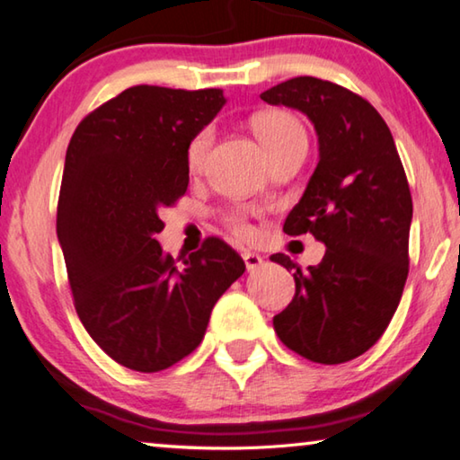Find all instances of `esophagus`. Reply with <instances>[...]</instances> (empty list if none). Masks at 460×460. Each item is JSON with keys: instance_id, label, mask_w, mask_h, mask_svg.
<instances>
[{"instance_id": "1", "label": "esophagus", "mask_w": 460, "mask_h": 460, "mask_svg": "<svg viewBox=\"0 0 460 460\" xmlns=\"http://www.w3.org/2000/svg\"><path fill=\"white\" fill-rule=\"evenodd\" d=\"M243 255V261H245V268H247V271H253V270H258L261 263H263V258L260 253H253V252H243L241 253Z\"/></svg>"}]
</instances>
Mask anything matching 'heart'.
<instances>
[{"label": "heart", "instance_id": "heart-1", "mask_svg": "<svg viewBox=\"0 0 460 460\" xmlns=\"http://www.w3.org/2000/svg\"><path fill=\"white\" fill-rule=\"evenodd\" d=\"M253 131L261 146L266 147L270 158H274L276 154L286 150L288 146L294 144H306V131L302 128V123L294 118V115L286 111H263L253 119ZM213 146V129L205 128L200 129L197 136L190 139L189 147H186V166L190 172H200L207 164L208 152ZM229 225L233 231L239 235H247L249 225L243 215H231Z\"/></svg>", "mask_w": 460, "mask_h": 460}]
</instances>
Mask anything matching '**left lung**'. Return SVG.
Listing matches in <instances>:
<instances>
[{
    "label": "left lung",
    "instance_id": "1",
    "mask_svg": "<svg viewBox=\"0 0 460 460\" xmlns=\"http://www.w3.org/2000/svg\"><path fill=\"white\" fill-rule=\"evenodd\" d=\"M270 105L298 109L314 123L318 164L290 215L288 235L313 233L326 245L318 266L294 270L296 294L274 316L288 349L337 365L379 341L408 278L411 194L392 131L369 101L341 84L296 76L263 91Z\"/></svg>",
    "mask_w": 460,
    "mask_h": 460
}]
</instances>
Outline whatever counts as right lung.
Wrapping results in <instances>:
<instances>
[{
  "label": "right lung",
  "instance_id": "obj_1",
  "mask_svg": "<svg viewBox=\"0 0 460 460\" xmlns=\"http://www.w3.org/2000/svg\"><path fill=\"white\" fill-rule=\"evenodd\" d=\"M221 89L129 87L75 129L57 235L75 308L113 361L155 373L200 345L215 302L245 271L208 237L181 263L162 252L160 211L186 192V147L225 105Z\"/></svg>",
  "mask_w": 460,
  "mask_h": 460
}]
</instances>
